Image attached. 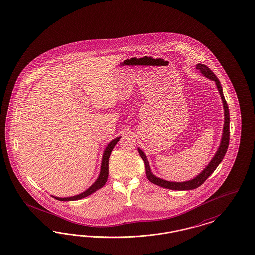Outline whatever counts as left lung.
Segmentation results:
<instances>
[{
  "label": "left lung",
  "instance_id": "1",
  "mask_svg": "<svg viewBox=\"0 0 255 255\" xmlns=\"http://www.w3.org/2000/svg\"><path fill=\"white\" fill-rule=\"evenodd\" d=\"M196 69L200 70L203 76H205L206 78L210 79L211 81H214L216 83V86L218 88L221 100H222L223 109H224V125H223V132H222V137L220 141V147L217 150L216 154L214 155V157L209 162V164L203 168V170L199 175L196 176L195 178L189 180V181L169 182L167 180L156 177L151 172L149 161L147 159L146 154L144 153V151L142 149H138V152L140 154L141 158L143 159V161H144L145 168H146V175L149 179V182H151L154 185H159L161 187L167 188V189H171V190H179V191L180 190H190V189H195V188L199 187L200 185H202L205 182V180L216 170V168L219 167V165L221 163L222 159L224 158L226 151L228 149L229 140H230V113H229L228 105H227L226 100L223 95V91H222V88L220 85V80L218 79V77L214 74V72L207 66H205L203 64H201V63L197 64Z\"/></svg>",
  "mask_w": 255,
  "mask_h": 255
}]
</instances>
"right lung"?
Masks as SVG:
<instances>
[{"instance_id": "obj_1", "label": "right lung", "mask_w": 255, "mask_h": 255, "mask_svg": "<svg viewBox=\"0 0 255 255\" xmlns=\"http://www.w3.org/2000/svg\"><path fill=\"white\" fill-rule=\"evenodd\" d=\"M121 139V136L116 137L115 139L109 142V144L106 146V149L104 151L103 154V158H102V163H101V170H100V174L98 176L96 181L93 183V185H90L88 189L82 193L72 196V197H67V198H59V197H55V196H52L55 200L58 201H62V202H70V201H77V200H81L83 198H86L89 195H91L94 192H96L97 190H99L100 188H102L104 185H106L107 178H108V161H109V157L111 154L112 149H114L116 144L119 142Z\"/></svg>"}]
</instances>
